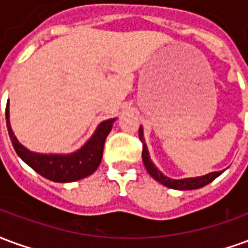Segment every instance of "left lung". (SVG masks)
<instances>
[{"label":"left lung","mask_w":248,"mask_h":248,"mask_svg":"<svg viewBox=\"0 0 248 248\" xmlns=\"http://www.w3.org/2000/svg\"><path fill=\"white\" fill-rule=\"evenodd\" d=\"M140 142L143 143V149H142V159H143V163H145V167L147 172L150 174L151 177L155 179L156 182L162 183L163 186L170 187V188H174V190H195V188H201V187L206 186L208 183H211L215 179L218 178L224 170L222 171H214L208 172L206 175H202V177H194V178H183V179H171V178L166 177L165 174H162V171L158 170V167L153 163L150 158V154H149V150H147V146H146L145 137H143V129L142 126L140 127Z\"/></svg>","instance_id":"8db88e82"}]
</instances>
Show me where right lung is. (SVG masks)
I'll return each instance as SVG.
<instances>
[{
  "label": "right lung",
  "instance_id": "right-lung-1",
  "mask_svg": "<svg viewBox=\"0 0 248 248\" xmlns=\"http://www.w3.org/2000/svg\"><path fill=\"white\" fill-rule=\"evenodd\" d=\"M6 126L16 153L34 171L49 181L58 183L76 182L92 175L102 161L103 145L111 131L115 118L106 119L98 124L94 134L81 149L70 154H41L34 153L21 145L14 135L9 119V102L6 103Z\"/></svg>",
  "mask_w": 248,
  "mask_h": 248
}]
</instances>
